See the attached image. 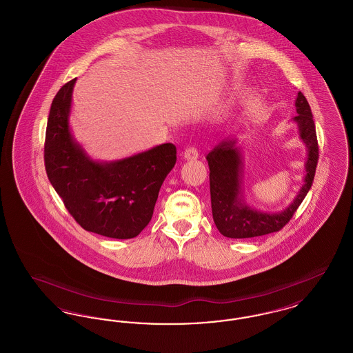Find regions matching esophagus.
<instances>
[{
	"instance_id": "obj_1",
	"label": "esophagus",
	"mask_w": 353,
	"mask_h": 353,
	"mask_svg": "<svg viewBox=\"0 0 353 353\" xmlns=\"http://www.w3.org/2000/svg\"><path fill=\"white\" fill-rule=\"evenodd\" d=\"M185 160H197L199 159V151L194 147H189L184 152Z\"/></svg>"
}]
</instances>
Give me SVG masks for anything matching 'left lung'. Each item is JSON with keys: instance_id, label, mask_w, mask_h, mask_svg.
<instances>
[{"instance_id": "8db88e82", "label": "left lung", "mask_w": 353, "mask_h": 353, "mask_svg": "<svg viewBox=\"0 0 353 353\" xmlns=\"http://www.w3.org/2000/svg\"><path fill=\"white\" fill-rule=\"evenodd\" d=\"M295 107L298 115L294 121L298 124L299 136L308 150L307 173L295 200L285 210L261 212L242 200V154L235 147L236 140H225L208 153L212 213L221 234L228 238H252L279 232L292 219L311 189L319 159L316 130L310 104L302 92H298Z\"/></svg>"}]
</instances>
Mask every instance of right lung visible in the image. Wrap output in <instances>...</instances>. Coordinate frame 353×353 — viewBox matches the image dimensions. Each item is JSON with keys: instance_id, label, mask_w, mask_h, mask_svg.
Here are the masks:
<instances>
[{"instance_id": "obj_1", "label": "right lung", "mask_w": 353, "mask_h": 353, "mask_svg": "<svg viewBox=\"0 0 353 353\" xmlns=\"http://www.w3.org/2000/svg\"><path fill=\"white\" fill-rule=\"evenodd\" d=\"M75 82L62 85L51 103L43 151L48 177L84 230L134 238L151 221L160 188L176 164V147L165 143L117 161H94L70 131Z\"/></svg>"}]
</instances>
